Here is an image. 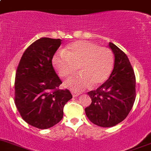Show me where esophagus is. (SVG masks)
Wrapping results in <instances>:
<instances>
[{"instance_id":"1","label":"esophagus","mask_w":151,"mask_h":151,"mask_svg":"<svg viewBox=\"0 0 151 151\" xmlns=\"http://www.w3.org/2000/svg\"><path fill=\"white\" fill-rule=\"evenodd\" d=\"M71 93H72V94H73V97H76V96H78V95H79V93H78V92H76V91H72Z\"/></svg>"}]
</instances>
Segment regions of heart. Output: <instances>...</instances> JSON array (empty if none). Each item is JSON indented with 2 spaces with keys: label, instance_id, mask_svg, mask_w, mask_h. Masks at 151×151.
I'll return each instance as SVG.
<instances>
[{
  "label": "heart",
  "instance_id": "b5f03b06",
  "mask_svg": "<svg viewBox=\"0 0 151 151\" xmlns=\"http://www.w3.org/2000/svg\"><path fill=\"white\" fill-rule=\"evenodd\" d=\"M52 63L62 78H67L78 71V75L70 78L65 85L81 91L91 85L96 87L106 82L112 73L114 58L112 51L98 44L79 40L73 42L66 50L57 52Z\"/></svg>",
  "mask_w": 151,
  "mask_h": 151
}]
</instances>
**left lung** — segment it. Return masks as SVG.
<instances>
[{
    "instance_id": "1",
    "label": "left lung",
    "mask_w": 151,
    "mask_h": 151,
    "mask_svg": "<svg viewBox=\"0 0 151 151\" xmlns=\"http://www.w3.org/2000/svg\"><path fill=\"white\" fill-rule=\"evenodd\" d=\"M109 47L114 55V66L109 79L94 91L88 92L91 104L85 108L93 124L111 127L123 121L133 106L135 76L128 57L112 42Z\"/></svg>"
}]
</instances>
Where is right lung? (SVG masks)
Instances as JSON below:
<instances>
[{
	"label": "right lung",
	"instance_id": "1",
	"mask_svg": "<svg viewBox=\"0 0 151 151\" xmlns=\"http://www.w3.org/2000/svg\"><path fill=\"white\" fill-rule=\"evenodd\" d=\"M60 44V39H39L24 51L16 70L15 104L22 119L39 129L60 122L65 104L73 98L68 89H59L62 81L52 66Z\"/></svg>",
	"mask_w": 151,
	"mask_h": 151
}]
</instances>
